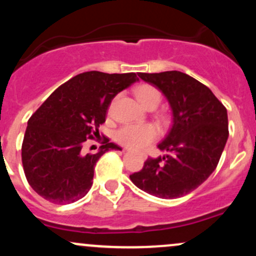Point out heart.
<instances>
[{"instance_id":"b5f03b06","label":"heart","mask_w":256,"mask_h":256,"mask_svg":"<svg viewBox=\"0 0 256 256\" xmlns=\"http://www.w3.org/2000/svg\"><path fill=\"white\" fill-rule=\"evenodd\" d=\"M136 98L143 107L146 108L150 104H158L160 102V92L152 85H140L136 91ZM158 136L156 126L152 124L140 125H125L119 128L116 134V140L120 144L134 149V150H142L152 144Z\"/></svg>"}]
</instances>
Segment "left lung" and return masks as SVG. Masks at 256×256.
I'll return each instance as SVG.
<instances>
[{
    "label": "left lung",
    "instance_id": "8db88e82",
    "mask_svg": "<svg viewBox=\"0 0 256 256\" xmlns=\"http://www.w3.org/2000/svg\"><path fill=\"white\" fill-rule=\"evenodd\" d=\"M138 77L165 96L172 110V125L158 144L170 155L148 158L143 168L130 178L152 196L182 198L216 168L228 137V110L210 88L186 73H140Z\"/></svg>",
    "mask_w": 256,
    "mask_h": 256
}]
</instances>
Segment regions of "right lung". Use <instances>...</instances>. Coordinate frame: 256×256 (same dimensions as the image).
I'll list each match as a JSON object with an SVG mask.
<instances>
[{
    "label": "right lung",
    "mask_w": 256,
    "mask_h": 256,
    "mask_svg": "<svg viewBox=\"0 0 256 256\" xmlns=\"http://www.w3.org/2000/svg\"><path fill=\"white\" fill-rule=\"evenodd\" d=\"M138 82L134 73L84 72L58 86L28 122L22 158L28 184L38 195L67 204L86 195L94 170L110 149L122 148L106 140L94 154H86V140L98 137L112 100Z\"/></svg>",
    "instance_id": "1"
}]
</instances>
